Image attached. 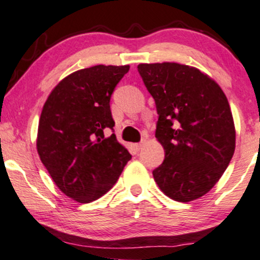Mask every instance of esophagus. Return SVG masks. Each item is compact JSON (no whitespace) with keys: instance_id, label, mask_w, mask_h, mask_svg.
Segmentation results:
<instances>
[{"instance_id":"esophagus-1","label":"esophagus","mask_w":260,"mask_h":260,"mask_svg":"<svg viewBox=\"0 0 260 260\" xmlns=\"http://www.w3.org/2000/svg\"><path fill=\"white\" fill-rule=\"evenodd\" d=\"M142 146H143L142 142L141 143H135V145H134V147H135L136 151H140V149L142 148Z\"/></svg>"}]
</instances>
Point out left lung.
I'll return each instance as SVG.
<instances>
[{"mask_svg":"<svg viewBox=\"0 0 260 260\" xmlns=\"http://www.w3.org/2000/svg\"><path fill=\"white\" fill-rule=\"evenodd\" d=\"M154 99L155 137L166 158L153 178L168 197L190 202L212 190L230 163L236 133L228 99L216 82L179 63L137 66Z\"/></svg>","mask_w":260,"mask_h":260,"instance_id":"obj_1","label":"left lung"}]
</instances>
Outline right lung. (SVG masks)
<instances>
[{"label": "right lung", "instance_id": "obj_1", "mask_svg": "<svg viewBox=\"0 0 260 260\" xmlns=\"http://www.w3.org/2000/svg\"><path fill=\"white\" fill-rule=\"evenodd\" d=\"M129 66H94L74 72L52 90L42 108L38 153L54 184L79 203L107 193L131 159L117 141L111 112L113 91Z\"/></svg>", "mask_w": 260, "mask_h": 260}]
</instances>
